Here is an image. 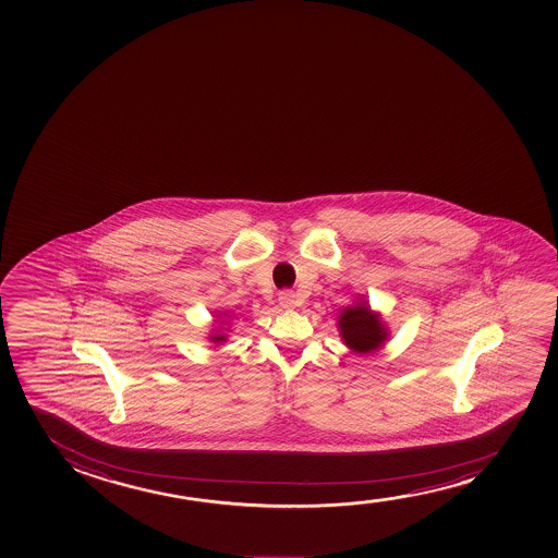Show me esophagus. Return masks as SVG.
<instances>
[{
  "label": "esophagus",
  "instance_id": "obj_1",
  "mask_svg": "<svg viewBox=\"0 0 558 558\" xmlns=\"http://www.w3.org/2000/svg\"><path fill=\"white\" fill-rule=\"evenodd\" d=\"M278 301H280V305L283 306V308H295V305H298V298H295V293L290 290H283L278 293Z\"/></svg>",
  "mask_w": 558,
  "mask_h": 558
}]
</instances>
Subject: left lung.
Returning a JSON list of instances; mask_svg holds the SVG:
<instances>
[{"label": "left lung", "instance_id": "obj_1", "mask_svg": "<svg viewBox=\"0 0 558 558\" xmlns=\"http://www.w3.org/2000/svg\"><path fill=\"white\" fill-rule=\"evenodd\" d=\"M337 324L341 329L343 343L356 354H367L381 349L389 337L379 314L374 313L366 301L343 308Z\"/></svg>", "mask_w": 558, "mask_h": 558}]
</instances>
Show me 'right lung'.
Wrapping results in <instances>:
<instances>
[{
    "label": "right lung",
    "instance_id": "add662e5",
    "mask_svg": "<svg viewBox=\"0 0 558 558\" xmlns=\"http://www.w3.org/2000/svg\"><path fill=\"white\" fill-rule=\"evenodd\" d=\"M211 341H214V343H222V341H227V336L215 333V336H211Z\"/></svg>",
    "mask_w": 558,
    "mask_h": 558
}]
</instances>
